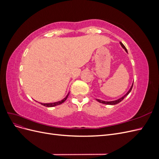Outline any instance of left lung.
I'll use <instances>...</instances> for the list:
<instances>
[{
    "instance_id": "1",
    "label": "left lung",
    "mask_w": 159,
    "mask_h": 159,
    "mask_svg": "<svg viewBox=\"0 0 159 159\" xmlns=\"http://www.w3.org/2000/svg\"><path fill=\"white\" fill-rule=\"evenodd\" d=\"M120 44L121 45V46H122V47L123 48H124L125 50V51L127 52V49H126V48H125V46L123 44V43H122V42H120ZM133 85H132V86H131V88H130L129 91L127 93V94H125V95L123 96V97H122L121 98H120V99H117V100L113 101V102H105V101H102V100H100V99H97V101H98V102H99V103H103V104H106V105H116V104H117V103L121 102V101H123V100L124 99V98H125V97H127V95H128L129 93L130 92H131V91L132 88H133Z\"/></svg>"
}]
</instances>
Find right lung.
I'll use <instances>...</instances> for the list:
<instances>
[{
	"label": "right lung",
	"instance_id": "obj_1",
	"mask_svg": "<svg viewBox=\"0 0 159 159\" xmlns=\"http://www.w3.org/2000/svg\"><path fill=\"white\" fill-rule=\"evenodd\" d=\"M69 93L66 95V97L62 99L61 101H60V102H55V103H42L41 104L42 105H44V106H46V107H54V106H56V105H60L62 103H64L65 101L66 100V99L68 98V96Z\"/></svg>",
	"mask_w": 159,
	"mask_h": 159
}]
</instances>
